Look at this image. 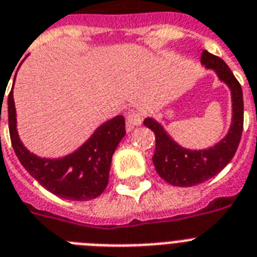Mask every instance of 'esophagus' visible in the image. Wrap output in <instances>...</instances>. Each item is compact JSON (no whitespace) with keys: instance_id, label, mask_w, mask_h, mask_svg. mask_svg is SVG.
I'll use <instances>...</instances> for the list:
<instances>
[{"instance_id":"34e87169","label":"esophagus","mask_w":257,"mask_h":257,"mask_svg":"<svg viewBox=\"0 0 257 257\" xmlns=\"http://www.w3.org/2000/svg\"><path fill=\"white\" fill-rule=\"evenodd\" d=\"M127 123L130 124V126H139L142 124V120H143V116L142 114L138 111V110H130L128 113H127Z\"/></svg>"}]
</instances>
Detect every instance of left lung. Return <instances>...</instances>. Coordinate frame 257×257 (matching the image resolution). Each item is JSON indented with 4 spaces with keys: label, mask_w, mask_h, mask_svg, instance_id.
<instances>
[{
    "label": "left lung",
    "mask_w": 257,
    "mask_h": 257,
    "mask_svg": "<svg viewBox=\"0 0 257 257\" xmlns=\"http://www.w3.org/2000/svg\"><path fill=\"white\" fill-rule=\"evenodd\" d=\"M201 63L214 69L218 77L231 89L232 97V123L226 137L214 147L201 151L186 150L176 143L160 124L152 118H146L144 124L155 134V169L163 180L175 186H194L218 175L231 162L240 143L243 133V92L241 86L228 65L220 57L202 52Z\"/></svg>",
    "instance_id": "obj_1"
}]
</instances>
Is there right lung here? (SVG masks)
Returning <instances> with one entry per match:
<instances>
[{
  "label": "right lung",
  "instance_id": "obj_1",
  "mask_svg": "<svg viewBox=\"0 0 257 257\" xmlns=\"http://www.w3.org/2000/svg\"><path fill=\"white\" fill-rule=\"evenodd\" d=\"M8 116L10 141L17 158L48 192L65 200L89 201L105 190L111 158L126 134L123 115H116L99 126L84 146L61 159H40L23 147L17 133L13 90L8 97Z\"/></svg>",
  "mask_w": 257,
  "mask_h": 257
}]
</instances>
